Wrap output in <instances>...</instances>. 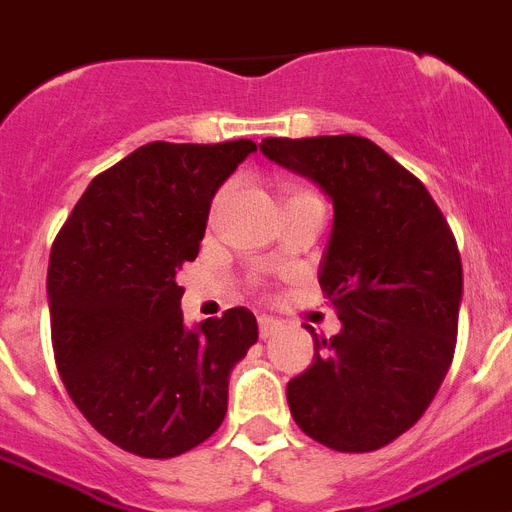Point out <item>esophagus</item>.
I'll return each instance as SVG.
<instances>
[{
  "instance_id": "34e87169",
  "label": "esophagus",
  "mask_w": 512,
  "mask_h": 512,
  "mask_svg": "<svg viewBox=\"0 0 512 512\" xmlns=\"http://www.w3.org/2000/svg\"><path fill=\"white\" fill-rule=\"evenodd\" d=\"M282 324L277 322V319H272V316H259V335L261 340H266V337H272L274 332H280Z\"/></svg>"
}]
</instances>
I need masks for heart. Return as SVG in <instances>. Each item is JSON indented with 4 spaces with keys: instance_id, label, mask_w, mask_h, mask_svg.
Instances as JSON below:
<instances>
[{
    "instance_id": "1",
    "label": "heart",
    "mask_w": 512,
    "mask_h": 512,
    "mask_svg": "<svg viewBox=\"0 0 512 512\" xmlns=\"http://www.w3.org/2000/svg\"><path fill=\"white\" fill-rule=\"evenodd\" d=\"M295 193H306V190H295Z\"/></svg>"
}]
</instances>
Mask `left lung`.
I'll use <instances>...</instances> for the list:
<instances>
[{"label":"left lung","mask_w":512,"mask_h":512,"mask_svg":"<svg viewBox=\"0 0 512 512\" xmlns=\"http://www.w3.org/2000/svg\"><path fill=\"white\" fill-rule=\"evenodd\" d=\"M261 154L314 180L335 219L319 285L342 329L314 337L287 382L295 424L337 453L390 445L424 416L455 353L463 266L416 175L361 135L264 138Z\"/></svg>","instance_id":"obj_1"}]
</instances>
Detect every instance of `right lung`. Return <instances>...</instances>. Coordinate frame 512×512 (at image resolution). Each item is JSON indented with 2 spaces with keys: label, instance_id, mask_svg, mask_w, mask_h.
I'll list each match as a JSON object with an SVG mask.
<instances>
[{
  "label": "right lung",
  "instance_id": "obj_1",
  "mask_svg": "<svg viewBox=\"0 0 512 512\" xmlns=\"http://www.w3.org/2000/svg\"><path fill=\"white\" fill-rule=\"evenodd\" d=\"M256 143H146L91 180L49 256L59 377L101 437L175 458L217 432L232 366L259 340L238 306L188 329L177 272L198 256L211 198Z\"/></svg>",
  "mask_w": 512,
  "mask_h": 512
}]
</instances>
